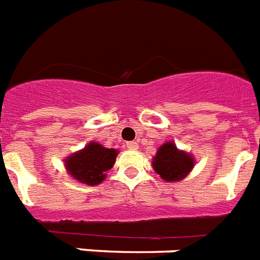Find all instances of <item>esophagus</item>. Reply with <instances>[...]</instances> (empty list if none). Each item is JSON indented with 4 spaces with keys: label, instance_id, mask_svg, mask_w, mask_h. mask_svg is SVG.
Masks as SVG:
<instances>
[{
    "label": "esophagus",
    "instance_id": "obj_1",
    "mask_svg": "<svg viewBox=\"0 0 260 260\" xmlns=\"http://www.w3.org/2000/svg\"><path fill=\"white\" fill-rule=\"evenodd\" d=\"M126 147L130 149V150H137L138 149V143L137 142H127L126 143Z\"/></svg>",
    "mask_w": 260,
    "mask_h": 260
}]
</instances>
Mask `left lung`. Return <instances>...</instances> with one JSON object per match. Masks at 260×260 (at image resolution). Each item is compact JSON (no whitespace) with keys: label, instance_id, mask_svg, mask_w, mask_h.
Returning <instances> with one entry per match:
<instances>
[{"label":"left lung","instance_id":"8db88e82","mask_svg":"<svg viewBox=\"0 0 260 260\" xmlns=\"http://www.w3.org/2000/svg\"><path fill=\"white\" fill-rule=\"evenodd\" d=\"M196 159L190 153L180 150L173 141H166L158 147L151 161L155 173L166 182L181 181L192 172Z\"/></svg>","mask_w":260,"mask_h":260}]
</instances>
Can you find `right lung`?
I'll return each mask as SVG.
<instances>
[{
  "label": "right lung",
  "mask_w": 260,
  "mask_h": 260,
  "mask_svg": "<svg viewBox=\"0 0 260 260\" xmlns=\"http://www.w3.org/2000/svg\"><path fill=\"white\" fill-rule=\"evenodd\" d=\"M118 150L105 147L102 143L91 141L80 150L63 159L64 168L74 180L86 185H98L106 180L107 170L115 164Z\"/></svg>",
  "instance_id": "right-lung-1"
}]
</instances>
